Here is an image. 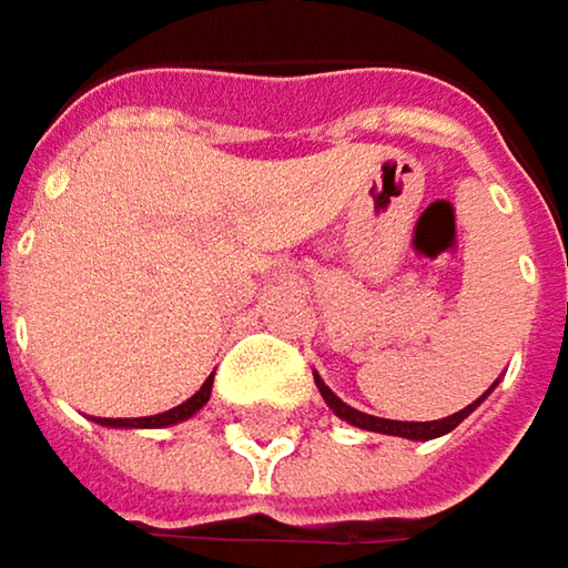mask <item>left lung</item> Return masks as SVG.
I'll use <instances>...</instances> for the list:
<instances>
[{
	"mask_svg": "<svg viewBox=\"0 0 568 568\" xmlns=\"http://www.w3.org/2000/svg\"><path fill=\"white\" fill-rule=\"evenodd\" d=\"M317 381V390H321V397L327 400V407L341 417V420H347V424L361 426V429H374V433H390V436H407V439H433V436H443V433H449L453 426H459L483 400H486V394L493 390H486L479 400H473L469 407H463L459 414H453V417H443V420H429V424H404V420H381V417H371V414H361V410H354V407H347L321 377H314Z\"/></svg>",
	"mask_w": 568,
	"mask_h": 568,
	"instance_id": "obj_1",
	"label": "left lung"
}]
</instances>
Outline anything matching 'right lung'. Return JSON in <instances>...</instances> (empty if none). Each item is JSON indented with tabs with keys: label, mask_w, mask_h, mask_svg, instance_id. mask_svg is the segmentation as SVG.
<instances>
[{
	"label": "right lung",
	"mask_w": 568,
	"mask_h": 568,
	"mask_svg": "<svg viewBox=\"0 0 568 568\" xmlns=\"http://www.w3.org/2000/svg\"><path fill=\"white\" fill-rule=\"evenodd\" d=\"M207 397H211V377L201 384V390L191 397V400H184L181 407H174V410H164V414H158V417H135V420H112V417H95L102 426H139V429H154V426H171V424H181V420H187V417H194L204 404H207Z\"/></svg>",
	"instance_id": "add662e5"
}]
</instances>
